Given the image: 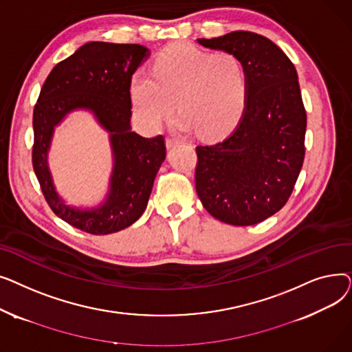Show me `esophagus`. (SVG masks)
<instances>
[{
    "label": "esophagus",
    "instance_id": "obj_1",
    "mask_svg": "<svg viewBox=\"0 0 352 352\" xmlns=\"http://www.w3.org/2000/svg\"><path fill=\"white\" fill-rule=\"evenodd\" d=\"M165 144H166V146H168V148H173V146L178 145L179 141L177 138H173V137H166L165 138Z\"/></svg>",
    "mask_w": 352,
    "mask_h": 352
}]
</instances>
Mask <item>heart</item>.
<instances>
[{
	"instance_id": "b5f03b06",
	"label": "heart",
	"mask_w": 352,
	"mask_h": 352,
	"mask_svg": "<svg viewBox=\"0 0 352 352\" xmlns=\"http://www.w3.org/2000/svg\"><path fill=\"white\" fill-rule=\"evenodd\" d=\"M129 92L134 114L145 128H160L177 101V126L211 140L227 135L238 124L248 82L234 54H208L190 43H174L158 52L151 74L134 72Z\"/></svg>"
}]
</instances>
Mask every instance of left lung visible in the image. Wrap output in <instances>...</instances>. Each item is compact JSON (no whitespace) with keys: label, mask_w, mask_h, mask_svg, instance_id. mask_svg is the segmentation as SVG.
<instances>
[{"label":"left lung","mask_w":352,"mask_h":352,"mask_svg":"<svg viewBox=\"0 0 352 352\" xmlns=\"http://www.w3.org/2000/svg\"><path fill=\"white\" fill-rule=\"evenodd\" d=\"M197 41L241 61L248 94L232 134L195 148V190L214 218L254 226L287 204L302 168L307 114L297 69L278 45L255 32Z\"/></svg>","instance_id":"left-lung-1"}]
</instances>
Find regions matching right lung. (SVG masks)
<instances>
[{"mask_svg":"<svg viewBox=\"0 0 352 352\" xmlns=\"http://www.w3.org/2000/svg\"><path fill=\"white\" fill-rule=\"evenodd\" d=\"M150 55L140 44L91 41L58 63L47 77L32 116V166L54 214L84 232L121 231L142 215L155 175L165 160L162 135L131 131L133 74ZM74 109L91 110L110 133L115 166L107 198L98 209L68 208L54 191L46 155L53 128Z\"/></svg>","mask_w":352,"mask_h":352,"instance_id":"1","label":"right lung"}]
</instances>
